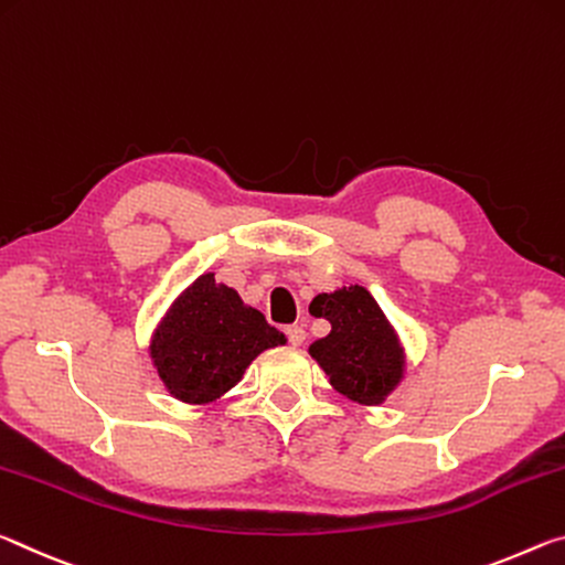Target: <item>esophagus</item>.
Returning <instances> with one entry per match:
<instances>
[{"instance_id":"34e87169","label":"esophagus","mask_w":565,"mask_h":565,"mask_svg":"<svg viewBox=\"0 0 565 565\" xmlns=\"http://www.w3.org/2000/svg\"><path fill=\"white\" fill-rule=\"evenodd\" d=\"M285 335H288L290 345H302V343H305V330H302V326H288V328H285Z\"/></svg>"}]
</instances>
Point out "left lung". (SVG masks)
I'll use <instances>...</instances> for the list:
<instances>
[{
	"label": "left lung",
	"instance_id": "1",
	"mask_svg": "<svg viewBox=\"0 0 565 565\" xmlns=\"http://www.w3.org/2000/svg\"><path fill=\"white\" fill-rule=\"evenodd\" d=\"M318 318L330 332L310 345L338 393L363 405L383 403L403 377V350L373 295L360 285L318 295Z\"/></svg>",
	"mask_w": 565,
	"mask_h": 565
}]
</instances>
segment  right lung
Masks as SVG:
<instances>
[{"label":"right lung","mask_w":565,"mask_h":565,"mask_svg":"<svg viewBox=\"0 0 565 565\" xmlns=\"http://www.w3.org/2000/svg\"><path fill=\"white\" fill-rule=\"evenodd\" d=\"M285 335L205 273L172 302L154 330L150 355L168 391L184 403H212L239 383L245 367Z\"/></svg>","instance_id":"obj_1"}]
</instances>
